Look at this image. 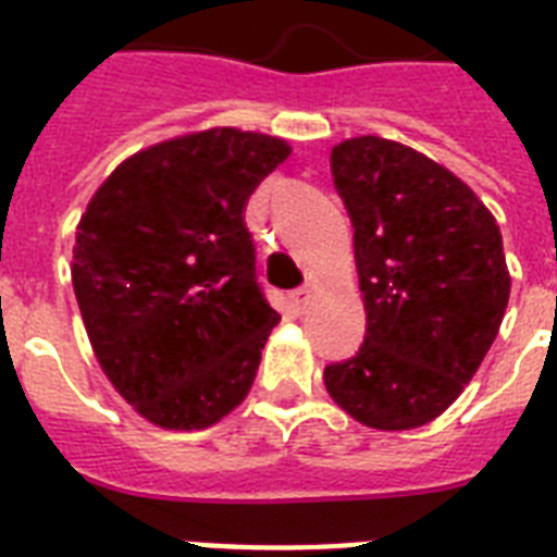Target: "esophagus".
<instances>
[{"label":"esophagus","instance_id":"obj_1","mask_svg":"<svg viewBox=\"0 0 557 557\" xmlns=\"http://www.w3.org/2000/svg\"><path fill=\"white\" fill-rule=\"evenodd\" d=\"M292 304H295V309L297 312H304L306 306H309V300H312V288L309 286H304V288H295V292H292Z\"/></svg>","mask_w":557,"mask_h":557}]
</instances>
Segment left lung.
<instances>
[{"label":"left lung","instance_id":"8db88e82","mask_svg":"<svg viewBox=\"0 0 557 557\" xmlns=\"http://www.w3.org/2000/svg\"><path fill=\"white\" fill-rule=\"evenodd\" d=\"M332 182L352 222L367 312L358 352L323 370L367 428L410 431L462 393L509 304L500 227L474 190L405 144H338Z\"/></svg>","mask_w":557,"mask_h":557}]
</instances>
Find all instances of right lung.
Wrapping results in <instances>:
<instances>
[{"mask_svg":"<svg viewBox=\"0 0 557 557\" xmlns=\"http://www.w3.org/2000/svg\"><path fill=\"white\" fill-rule=\"evenodd\" d=\"M286 159V141L222 126L138 152L91 196L74 295L103 372L152 424L199 431L248 396L280 314L243 210Z\"/></svg>","mask_w":557,"mask_h":557,"instance_id":"1","label":"right lung"}]
</instances>
